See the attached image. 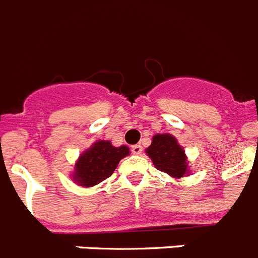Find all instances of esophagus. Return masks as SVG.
I'll return each mask as SVG.
<instances>
[{
    "mask_svg": "<svg viewBox=\"0 0 258 258\" xmlns=\"http://www.w3.org/2000/svg\"><path fill=\"white\" fill-rule=\"evenodd\" d=\"M142 146L141 145H134V146H132V152H133V154H136V155H140V154H142Z\"/></svg>",
    "mask_w": 258,
    "mask_h": 258,
    "instance_id": "esophagus-1",
    "label": "esophagus"
}]
</instances>
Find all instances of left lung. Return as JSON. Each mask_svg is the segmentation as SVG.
<instances>
[{
    "mask_svg": "<svg viewBox=\"0 0 258 258\" xmlns=\"http://www.w3.org/2000/svg\"><path fill=\"white\" fill-rule=\"evenodd\" d=\"M146 152L151 157L156 169L168 173L175 178H181L186 174V155L177 140L170 134H156Z\"/></svg>",
    "mask_w": 258,
    "mask_h": 258,
    "instance_id": "8db88e82",
    "label": "left lung"
}]
</instances>
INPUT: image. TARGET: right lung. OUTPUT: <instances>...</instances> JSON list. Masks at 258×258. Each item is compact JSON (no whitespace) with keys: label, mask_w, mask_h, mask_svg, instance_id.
<instances>
[{"label":"right lung","mask_w":258,"mask_h":258,"mask_svg":"<svg viewBox=\"0 0 258 258\" xmlns=\"http://www.w3.org/2000/svg\"><path fill=\"white\" fill-rule=\"evenodd\" d=\"M129 155L126 146L113 147L109 141H99L84 152L75 166L74 178L79 184L92 187L111 177L118 161Z\"/></svg>","instance_id":"add662e5"}]
</instances>
